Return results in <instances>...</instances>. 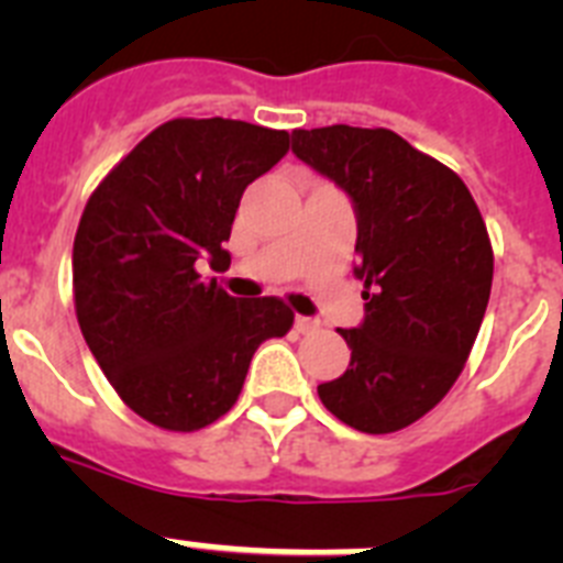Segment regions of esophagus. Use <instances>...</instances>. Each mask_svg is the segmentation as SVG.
<instances>
[{"instance_id":"34e87169","label":"esophagus","mask_w":563,"mask_h":563,"mask_svg":"<svg viewBox=\"0 0 563 563\" xmlns=\"http://www.w3.org/2000/svg\"><path fill=\"white\" fill-rule=\"evenodd\" d=\"M296 330L298 332H312V330H318V321H316V318H310V316H296Z\"/></svg>"}]
</instances>
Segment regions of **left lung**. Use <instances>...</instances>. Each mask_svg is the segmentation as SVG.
Masks as SVG:
<instances>
[{
	"label": "left lung",
	"instance_id": "left-lung-1",
	"mask_svg": "<svg viewBox=\"0 0 563 563\" xmlns=\"http://www.w3.org/2000/svg\"><path fill=\"white\" fill-rule=\"evenodd\" d=\"M292 154L346 191L363 316L338 330L350 369L318 386L341 422L391 434L429 415L465 366L490 298L494 251L465 183L391 129H296Z\"/></svg>",
	"mask_w": 563,
	"mask_h": 563
}]
</instances>
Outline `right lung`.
Segmentation results:
<instances>
[{
	"label": "right lung",
	"instance_id": "right-lung-1",
	"mask_svg": "<svg viewBox=\"0 0 563 563\" xmlns=\"http://www.w3.org/2000/svg\"><path fill=\"white\" fill-rule=\"evenodd\" d=\"M290 148L282 129L174 118L146 134L92 191L73 245L76 316L89 352L134 415L197 431L236 402L258 343L292 310L233 298L197 271L222 247L245 188Z\"/></svg>",
	"mask_w": 563,
	"mask_h": 563
}]
</instances>
